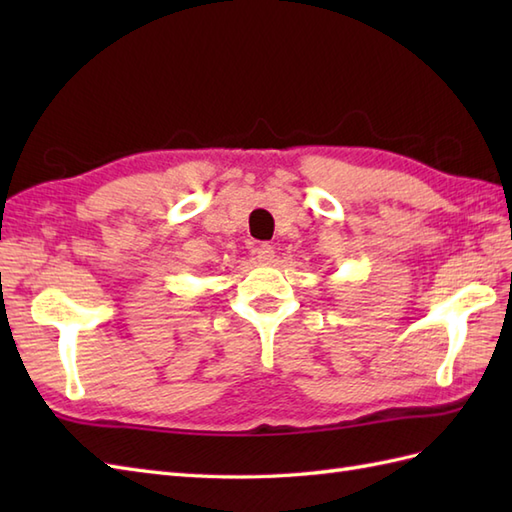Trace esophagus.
Masks as SVG:
<instances>
[{
	"label": "esophagus",
	"instance_id": "esophagus-1",
	"mask_svg": "<svg viewBox=\"0 0 512 512\" xmlns=\"http://www.w3.org/2000/svg\"><path fill=\"white\" fill-rule=\"evenodd\" d=\"M253 255L259 259V262H264V264H268V262H273V257H275V250H273V246L270 244H257L255 248H253Z\"/></svg>",
	"mask_w": 512,
	"mask_h": 512
}]
</instances>
